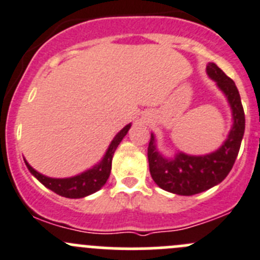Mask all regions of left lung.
<instances>
[{
	"label": "left lung",
	"instance_id": "1",
	"mask_svg": "<svg viewBox=\"0 0 260 260\" xmlns=\"http://www.w3.org/2000/svg\"><path fill=\"white\" fill-rule=\"evenodd\" d=\"M206 70L226 95L233 112L234 123L228 140L218 150L208 155L191 156L178 152L174 158H166L158 152L153 133L148 143V165L153 181L164 190L179 196L202 193L220 184L235 164L245 131V114L235 82L215 63H208Z\"/></svg>",
	"mask_w": 260,
	"mask_h": 260
}]
</instances>
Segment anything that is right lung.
<instances>
[{"mask_svg": "<svg viewBox=\"0 0 260 260\" xmlns=\"http://www.w3.org/2000/svg\"><path fill=\"white\" fill-rule=\"evenodd\" d=\"M129 128L131 124H127L123 129H120V132H118V135L113 138L112 143H110L109 147H108L104 157H103V160L100 161L99 164L92 166L89 170L79 174V175L72 176V178H48V176L43 175V174L38 173L35 169H32L25 158L24 161L25 164H26L30 173H31L43 185L47 186L48 189L53 190L54 193L59 194L62 197L84 198L86 197V196H90V194L98 191L105 183H107L108 178H109L110 175V170H112L113 155H114L118 145L122 142L123 137H124V136L127 135L128 131H129Z\"/></svg>", "mask_w": 260, "mask_h": 260, "instance_id": "1", "label": "right lung"}]
</instances>
